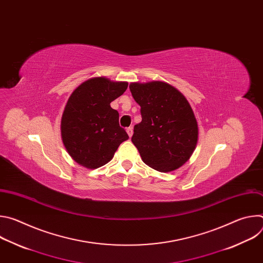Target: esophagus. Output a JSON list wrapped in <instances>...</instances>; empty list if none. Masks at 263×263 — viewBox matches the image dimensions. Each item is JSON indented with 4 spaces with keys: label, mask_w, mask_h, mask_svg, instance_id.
Segmentation results:
<instances>
[{
    "label": "esophagus",
    "mask_w": 263,
    "mask_h": 263,
    "mask_svg": "<svg viewBox=\"0 0 263 263\" xmlns=\"http://www.w3.org/2000/svg\"><path fill=\"white\" fill-rule=\"evenodd\" d=\"M126 131H127V133H128V135H129V137H130V138H131V137H132V135H133V129H132V128H131V127H130V128H128V129H127V130H126Z\"/></svg>",
    "instance_id": "obj_1"
}]
</instances>
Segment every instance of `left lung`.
<instances>
[{"label": "left lung", "instance_id": "1", "mask_svg": "<svg viewBox=\"0 0 263 263\" xmlns=\"http://www.w3.org/2000/svg\"><path fill=\"white\" fill-rule=\"evenodd\" d=\"M129 87L140 106L142 120L134 126L131 140L142 161L161 173L179 168L193 155L199 136L189 101L162 81L133 82Z\"/></svg>", "mask_w": 263, "mask_h": 263}]
</instances>
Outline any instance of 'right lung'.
<instances>
[{
  "instance_id": "1",
  "label": "right lung",
  "mask_w": 263,
  "mask_h": 263,
  "mask_svg": "<svg viewBox=\"0 0 263 263\" xmlns=\"http://www.w3.org/2000/svg\"><path fill=\"white\" fill-rule=\"evenodd\" d=\"M127 87L128 82L93 77L69 96L61 118V138L78 164L89 170L105 165L129 138L120 127L119 112L110 106Z\"/></svg>"
}]
</instances>
